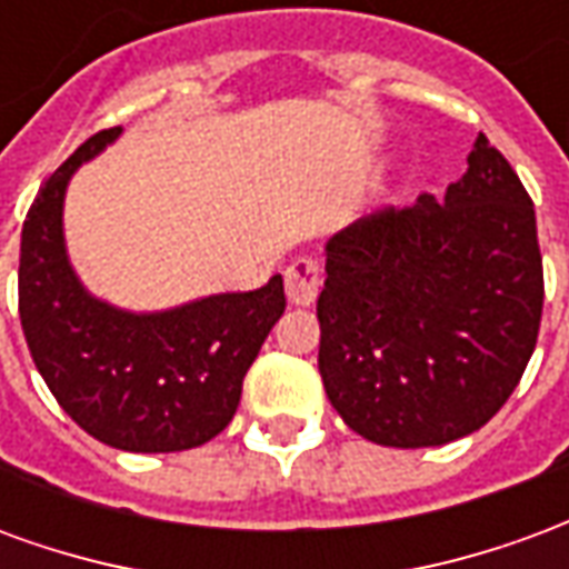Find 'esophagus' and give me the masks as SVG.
Here are the masks:
<instances>
[{
	"label": "esophagus",
	"instance_id": "1",
	"mask_svg": "<svg viewBox=\"0 0 569 569\" xmlns=\"http://www.w3.org/2000/svg\"><path fill=\"white\" fill-rule=\"evenodd\" d=\"M286 298L296 308H310L320 296V264L313 259H296L286 268Z\"/></svg>",
	"mask_w": 569,
	"mask_h": 569
}]
</instances>
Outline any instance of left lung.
Listing matches in <instances>:
<instances>
[{
    "instance_id": "left-lung-1",
    "label": "left lung",
    "mask_w": 569,
    "mask_h": 569,
    "mask_svg": "<svg viewBox=\"0 0 569 569\" xmlns=\"http://www.w3.org/2000/svg\"><path fill=\"white\" fill-rule=\"evenodd\" d=\"M445 198L359 219L326 243L320 375L362 439L436 448L488 423L542 317L537 212L485 133Z\"/></svg>"
}]
</instances>
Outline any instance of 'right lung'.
I'll return each mask as SVG.
<instances>
[{"label":"right lung","instance_id":"add662e5","mask_svg":"<svg viewBox=\"0 0 569 569\" xmlns=\"http://www.w3.org/2000/svg\"><path fill=\"white\" fill-rule=\"evenodd\" d=\"M118 137L112 128L81 142L32 200L20 234V326L48 390L88 436L130 453L188 451L234 418L249 366L283 317V277L163 310L93 296L69 261L63 203L76 170Z\"/></svg>","mask_w":569,"mask_h":569}]
</instances>
